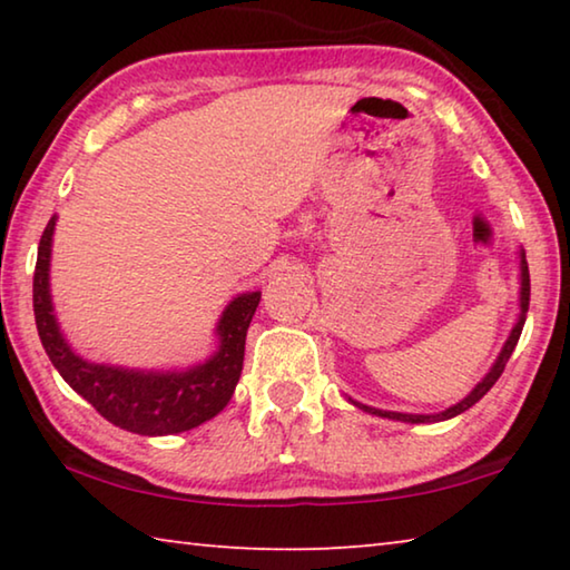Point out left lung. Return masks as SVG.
<instances>
[{
  "label": "left lung",
  "instance_id": "left-lung-1",
  "mask_svg": "<svg viewBox=\"0 0 570 570\" xmlns=\"http://www.w3.org/2000/svg\"><path fill=\"white\" fill-rule=\"evenodd\" d=\"M528 304H530V274H528V262H525V254H523V250H520V314H518V322H515V326H513V332H510L508 342L503 344V350H500V354H498L495 364L490 366V372H488L485 377H482V380L475 384V390H472L465 400H460L458 404H452V407H448L445 412H440V414H407V412H387V410H374V407H366V404H360V402H354V400H352V402H354L356 407H360V410H364V412H372V414H377V417L400 420V422H412V424H420V422H440V420H450V417H455V414H460V412L470 410L472 404H475V402H480L482 397H485V394L490 392V387H493V384L498 382L500 374H503L505 364H508V360H510V354H513L515 344H518V340H520V332H523L525 314H528Z\"/></svg>",
  "mask_w": 570,
  "mask_h": 570
}]
</instances>
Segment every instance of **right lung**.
Here are the masks:
<instances>
[{"label": "right lung", "instance_id": "add662e5", "mask_svg": "<svg viewBox=\"0 0 570 570\" xmlns=\"http://www.w3.org/2000/svg\"><path fill=\"white\" fill-rule=\"evenodd\" d=\"M55 220L52 216L37 248L32 302L42 346L62 380L115 428L135 432V435H176L216 417L234 397L240 370H244L246 332L262 302V292L240 294L226 306L216 326L218 350L206 362L188 370L146 372L88 362L72 352L55 320L50 296Z\"/></svg>", "mask_w": 570, "mask_h": 570}]
</instances>
